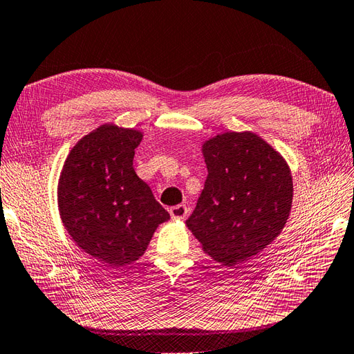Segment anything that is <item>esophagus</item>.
Returning a JSON list of instances; mask_svg holds the SVG:
<instances>
[{"label": "esophagus", "mask_w": 354, "mask_h": 354, "mask_svg": "<svg viewBox=\"0 0 354 354\" xmlns=\"http://www.w3.org/2000/svg\"><path fill=\"white\" fill-rule=\"evenodd\" d=\"M169 212H170V216L174 220H183V218L187 217L188 209H187L185 205H176V207H171L169 209Z\"/></svg>", "instance_id": "1"}]
</instances>
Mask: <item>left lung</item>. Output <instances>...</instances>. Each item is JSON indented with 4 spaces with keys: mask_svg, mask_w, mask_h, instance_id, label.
<instances>
[{
    "mask_svg": "<svg viewBox=\"0 0 354 354\" xmlns=\"http://www.w3.org/2000/svg\"><path fill=\"white\" fill-rule=\"evenodd\" d=\"M208 169L187 227L202 250L234 267L273 243L290 218L292 175L282 153L252 131L202 142Z\"/></svg>",
    "mask_w": 354,
    "mask_h": 354,
    "instance_id": "1",
    "label": "left lung"
}]
</instances>
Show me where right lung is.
I'll return each instance as SVG.
<instances>
[{"mask_svg": "<svg viewBox=\"0 0 354 354\" xmlns=\"http://www.w3.org/2000/svg\"><path fill=\"white\" fill-rule=\"evenodd\" d=\"M143 131L109 122L72 147L57 184L62 223L72 241L105 267L133 264L169 212L133 167Z\"/></svg>", "mask_w": 354, "mask_h": 354, "instance_id": "1", "label": "right lung"}]
</instances>
